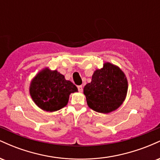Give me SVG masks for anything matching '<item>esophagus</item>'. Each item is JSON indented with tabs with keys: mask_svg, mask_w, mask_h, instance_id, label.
I'll use <instances>...</instances> for the list:
<instances>
[{
	"mask_svg": "<svg viewBox=\"0 0 160 160\" xmlns=\"http://www.w3.org/2000/svg\"><path fill=\"white\" fill-rule=\"evenodd\" d=\"M78 88L79 92H82V86H78Z\"/></svg>",
	"mask_w": 160,
	"mask_h": 160,
	"instance_id": "34e87169",
	"label": "esophagus"
}]
</instances>
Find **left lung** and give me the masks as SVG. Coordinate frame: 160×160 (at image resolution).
Masks as SVG:
<instances>
[{
	"instance_id": "1",
	"label": "left lung",
	"mask_w": 160,
	"mask_h": 160,
	"mask_svg": "<svg viewBox=\"0 0 160 160\" xmlns=\"http://www.w3.org/2000/svg\"><path fill=\"white\" fill-rule=\"evenodd\" d=\"M128 92L126 74L117 65L104 62L103 67L96 69L92 81L83 88L88 106L102 113L114 111L121 106Z\"/></svg>"
}]
</instances>
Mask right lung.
I'll return each instance as SVG.
<instances>
[{
    "mask_svg": "<svg viewBox=\"0 0 160 160\" xmlns=\"http://www.w3.org/2000/svg\"><path fill=\"white\" fill-rule=\"evenodd\" d=\"M77 86L57 70L44 68L31 80L29 93L33 102L44 111L54 112L68 104L71 93L78 92Z\"/></svg>",
    "mask_w": 160,
    "mask_h": 160,
    "instance_id": "add662e5",
    "label": "right lung"
}]
</instances>
